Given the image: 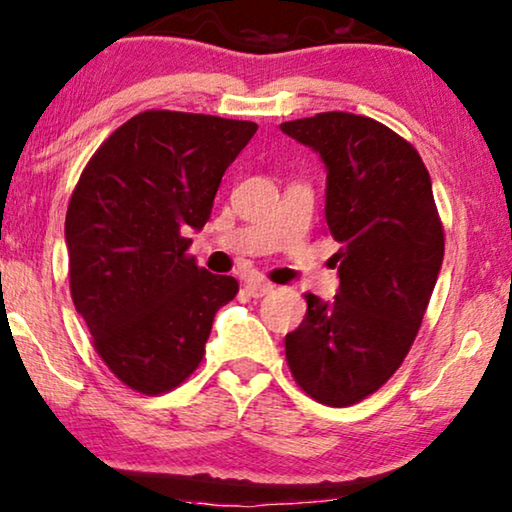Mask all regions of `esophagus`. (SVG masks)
Wrapping results in <instances>:
<instances>
[{"label":"esophagus","mask_w":512,"mask_h":512,"mask_svg":"<svg viewBox=\"0 0 512 512\" xmlns=\"http://www.w3.org/2000/svg\"><path fill=\"white\" fill-rule=\"evenodd\" d=\"M243 287H246L248 297H253V299H262V297H266V294L273 292L271 283H266V280H257V278H248L246 283H243Z\"/></svg>","instance_id":"esophagus-1"}]
</instances>
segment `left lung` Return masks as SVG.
I'll return each mask as SVG.
<instances>
[{
  "label": "left lung",
  "mask_w": 512,
  "mask_h": 512,
  "mask_svg": "<svg viewBox=\"0 0 512 512\" xmlns=\"http://www.w3.org/2000/svg\"><path fill=\"white\" fill-rule=\"evenodd\" d=\"M280 129L325 164V218L341 246L338 294H306L285 357L308 397L352 406L399 369L434 292L445 239L431 178L408 141L364 115L329 111Z\"/></svg>",
  "instance_id": "obj_1"
}]
</instances>
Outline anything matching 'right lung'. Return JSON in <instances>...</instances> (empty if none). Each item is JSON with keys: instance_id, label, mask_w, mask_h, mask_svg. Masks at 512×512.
Segmentation results:
<instances>
[{"instance_id": "add662e5", "label": "right lung", "mask_w": 512, "mask_h": 512, "mask_svg": "<svg viewBox=\"0 0 512 512\" xmlns=\"http://www.w3.org/2000/svg\"><path fill=\"white\" fill-rule=\"evenodd\" d=\"M255 122L146 111L83 169L64 239L71 299L106 366L143 394L174 390L197 369L220 306L239 292L187 255L215 192Z\"/></svg>"}]
</instances>
